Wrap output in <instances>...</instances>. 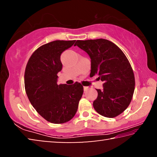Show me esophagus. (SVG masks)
I'll use <instances>...</instances> for the list:
<instances>
[{"label": "esophagus", "instance_id": "obj_1", "mask_svg": "<svg viewBox=\"0 0 157 157\" xmlns=\"http://www.w3.org/2000/svg\"><path fill=\"white\" fill-rule=\"evenodd\" d=\"M89 90V87L88 86H84V91H87Z\"/></svg>", "mask_w": 157, "mask_h": 157}]
</instances>
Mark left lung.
Segmentation results:
<instances>
[{
  "label": "left lung",
  "mask_w": 157,
  "mask_h": 157,
  "mask_svg": "<svg viewBox=\"0 0 157 157\" xmlns=\"http://www.w3.org/2000/svg\"><path fill=\"white\" fill-rule=\"evenodd\" d=\"M74 46L84 50L91 58L90 77L98 75L102 89L93 105L98 113L107 118L120 115L128 107L134 91L135 79L132 66L123 52L107 39L78 40Z\"/></svg>",
  "instance_id": "8db88e82"
}]
</instances>
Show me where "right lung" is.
<instances>
[{"mask_svg":"<svg viewBox=\"0 0 157 157\" xmlns=\"http://www.w3.org/2000/svg\"><path fill=\"white\" fill-rule=\"evenodd\" d=\"M75 42L54 41L36 49L25 71V89L32 105L50 123H64L72 119L78 108L84 89L80 83L57 84L62 71L60 57Z\"/></svg>","mask_w":157,"mask_h":157,"instance_id":"add662e5","label":"right lung"}]
</instances>
